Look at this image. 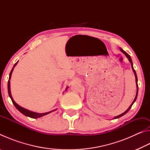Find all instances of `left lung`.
<instances>
[{"label": "left lung", "mask_w": 150, "mask_h": 150, "mask_svg": "<svg viewBox=\"0 0 150 150\" xmlns=\"http://www.w3.org/2000/svg\"><path fill=\"white\" fill-rule=\"evenodd\" d=\"M120 51L122 52L124 54H125V55L127 57V58H128V60H129V62H130V63H131V66H132V70H133V71H134V75H135V77H136V88H137V91H136V97H135V98H134V101L132 102V103L131 104V105L130 106V107H129L128 109H127V110L124 112V113H122V114H121V115H118V116H116V117L115 118V119H116V118H120V117H121V116H122L123 115H125V114H126L127 112H128V110H130V108L132 107V105L134 104V103L136 101V98H137V96H138V78H137V75H136V71L134 70V67H133V63H132V59H131V57H130V55H129L128 54H127V53L125 52V51H124L122 49H121V48H120Z\"/></svg>", "instance_id": "left-lung-1"}]
</instances>
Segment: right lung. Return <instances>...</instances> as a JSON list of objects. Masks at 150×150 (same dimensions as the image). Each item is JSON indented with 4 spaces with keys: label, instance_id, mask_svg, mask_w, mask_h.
Masks as SVG:
<instances>
[{
    "label": "right lung",
    "instance_id": "add662e5",
    "mask_svg": "<svg viewBox=\"0 0 150 150\" xmlns=\"http://www.w3.org/2000/svg\"><path fill=\"white\" fill-rule=\"evenodd\" d=\"M18 62L15 63L13 68H12L11 73H10V75H9V79H8V95H9V96L11 97V100H12V103L14 104V105L15 106V107H16L18 110L20 112H21L22 114H23L24 115L26 116H28V117H30V118H40V117H42V116H45L46 115H48V114H50L52 112L56 110V109H55V110H52V111H50V112H45V113H37V112H32V111H30V110H27V109L26 108H24L21 107V106H19L18 105L17 103H16V102L14 100L13 98H12V96L11 95V85H10V79H11V75H12V71H13L14 69V67L16 66V65L17 64ZM67 87L66 88L65 90H67Z\"/></svg>",
    "mask_w": 150,
    "mask_h": 150
}]
</instances>
